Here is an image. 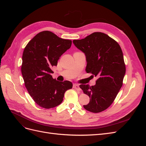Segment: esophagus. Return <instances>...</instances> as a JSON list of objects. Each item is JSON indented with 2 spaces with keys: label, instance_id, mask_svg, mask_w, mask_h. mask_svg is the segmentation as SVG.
Listing matches in <instances>:
<instances>
[{
  "label": "esophagus",
  "instance_id": "1",
  "mask_svg": "<svg viewBox=\"0 0 146 146\" xmlns=\"http://www.w3.org/2000/svg\"><path fill=\"white\" fill-rule=\"evenodd\" d=\"M73 88H74V89H76V90H80V87H79V85H77V84H74Z\"/></svg>",
  "mask_w": 146,
  "mask_h": 146
}]
</instances>
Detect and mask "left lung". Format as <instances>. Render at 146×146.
I'll use <instances>...</instances> for the list:
<instances>
[{
  "instance_id": "8db88e82",
  "label": "left lung",
  "mask_w": 146,
  "mask_h": 146,
  "mask_svg": "<svg viewBox=\"0 0 146 146\" xmlns=\"http://www.w3.org/2000/svg\"><path fill=\"white\" fill-rule=\"evenodd\" d=\"M73 43L85 53L86 72L98 77L94 86L80 85L90 98V103L83 107L92 113L103 111L112 104L122 86L125 64L121 48L114 39L102 32L74 39Z\"/></svg>"
}]
</instances>
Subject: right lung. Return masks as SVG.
Returning <instances> with one entry per match:
<instances>
[{
	"mask_svg": "<svg viewBox=\"0 0 146 146\" xmlns=\"http://www.w3.org/2000/svg\"><path fill=\"white\" fill-rule=\"evenodd\" d=\"M72 41L59 38L50 31H42L31 39L24 48L21 72L25 88L35 102L49 109L59 105L65 92L71 89L69 81L58 82L52 78L51 69L60 57L70 47Z\"/></svg>",
	"mask_w": 146,
	"mask_h": 146,
	"instance_id": "obj_1",
	"label": "right lung"
}]
</instances>
